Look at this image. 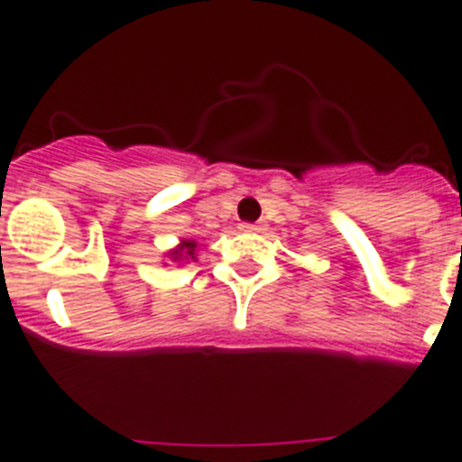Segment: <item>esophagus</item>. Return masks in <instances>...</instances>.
Returning a JSON list of instances; mask_svg holds the SVG:
<instances>
[{"mask_svg":"<svg viewBox=\"0 0 462 462\" xmlns=\"http://www.w3.org/2000/svg\"><path fill=\"white\" fill-rule=\"evenodd\" d=\"M269 228L266 222H257V224H240V231H245V234H263Z\"/></svg>","mask_w":462,"mask_h":462,"instance_id":"34e87169","label":"esophagus"}]
</instances>
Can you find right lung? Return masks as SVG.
Segmentation results:
<instances>
[{
	"instance_id": "add662e5",
	"label": "right lung",
	"mask_w": 462,
	"mask_h": 462,
	"mask_svg": "<svg viewBox=\"0 0 462 462\" xmlns=\"http://www.w3.org/2000/svg\"><path fill=\"white\" fill-rule=\"evenodd\" d=\"M172 262H187V259H193L196 262V243L193 240H182L175 250L168 252Z\"/></svg>"
}]
</instances>
